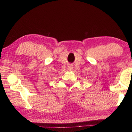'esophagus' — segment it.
<instances>
[{
  "mask_svg": "<svg viewBox=\"0 0 132 132\" xmlns=\"http://www.w3.org/2000/svg\"><path fill=\"white\" fill-rule=\"evenodd\" d=\"M68 70H71L73 69V66L72 64H69V65L68 66Z\"/></svg>",
  "mask_w": 132,
  "mask_h": 132,
  "instance_id": "1",
  "label": "esophagus"
}]
</instances>
